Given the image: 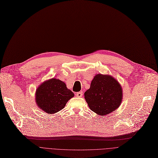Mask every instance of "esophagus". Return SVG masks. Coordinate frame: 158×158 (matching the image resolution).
Returning <instances> with one entry per match:
<instances>
[{"label": "esophagus", "mask_w": 158, "mask_h": 158, "mask_svg": "<svg viewBox=\"0 0 158 158\" xmlns=\"http://www.w3.org/2000/svg\"><path fill=\"white\" fill-rule=\"evenodd\" d=\"M76 96H77V97H81L82 96V92H77V93L76 94Z\"/></svg>", "instance_id": "esophagus-1"}]
</instances>
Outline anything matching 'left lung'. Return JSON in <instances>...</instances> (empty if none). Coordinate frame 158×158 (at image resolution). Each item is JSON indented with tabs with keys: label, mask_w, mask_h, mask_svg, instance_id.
<instances>
[{
	"label": "left lung",
	"mask_w": 158,
	"mask_h": 158,
	"mask_svg": "<svg viewBox=\"0 0 158 158\" xmlns=\"http://www.w3.org/2000/svg\"><path fill=\"white\" fill-rule=\"evenodd\" d=\"M122 88L118 81L110 75L98 73L85 93L89 109L98 115H106L115 111L123 98Z\"/></svg>",
	"instance_id": "1"
}]
</instances>
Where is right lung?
Instances as JSON below:
<instances>
[{
  "label": "right lung",
  "instance_id": "1",
  "mask_svg": "<svg viewBox=\"0 0 158 158\" xmlns=\"http://www.w3.org/2000/svg\"><path fill=\"white\" fill-rule=\"evenodd\" d=\"M74 94L62 81L52 78L45 81L36 89L35 101L40 109L48 114L63 110Z\"/></svg>",
  "mask_w": 158,
  "mask_h": 158
}]
</instances>
